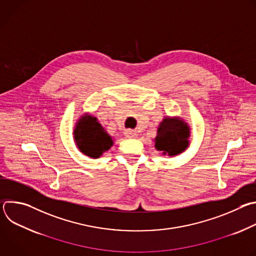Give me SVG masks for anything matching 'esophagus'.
I'll use <instances>...</instances> for the list:
<instances>
[{"instance_id": "esophagus-1", "label": "esophagus", "mask_w": 256, "mask_h": 256, "mask_svg": "<svg viewBox=\"0 0 256 256\" xmlns=\"http://www.w3.org/2000/svg\"><path fill=\"white\" fill-rule=\"evenodd\" d=\"M124 136H126V138H136L138 136V134L136 132H134V130H126V132H124Z\"/></svg>"}]
</instances>
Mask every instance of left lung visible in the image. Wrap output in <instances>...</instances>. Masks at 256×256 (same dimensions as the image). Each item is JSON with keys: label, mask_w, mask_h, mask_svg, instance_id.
I'll list each match as a JSON object with an SVG mask.
<instances>
[{"label": "left lung", "mask_w": 256, "mask_h": 256, "mask_svg": "<svg viewBox=\"0 0 256 256\" xmlns=\"http://www.w3.org/2000/svg\"><path fill=\"white\" fill-rule=\"evenodd\" d=\"M190 128L180 118L165 116L160 122L154 138L155 148L170 157L184 152L190 146Z\"/></svg>", "instance_id": "left-lung-1"}]
</instances>
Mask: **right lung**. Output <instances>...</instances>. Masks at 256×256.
Segmentation results:
<instances>
[{
  "label": "right lung",
  "mask_w": 256,
  "mask_h": 256,
  "mask_svg": "<svg viewBox=\"0 0 256 256\" xmlns=\"http://www.w3.org/2000/svg\"><path fill=\"white\" fill-rule=\"evenodd\" d=\"M72 134L78 149L93 159L99 158L114 146L112 136L104 130L97 118L89 114L80 116Z\"/></svg>",
  "instance_id": "1"
}]
</instances>
